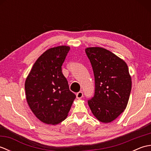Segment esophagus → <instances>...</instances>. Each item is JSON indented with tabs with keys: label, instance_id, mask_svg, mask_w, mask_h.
<instances>
[{
	"label": "esophagus",
	"instance_id": "obj_1",
	"mask_svg": "<svg viewBox=\"0 0 151 151\" xmlns=\"http://www.w3.org/2000/svg\"><path fill=\"white\" fill-rule=\"evenodd\" d=\"M83 97V93L82 91H79L76 93V98L77 99H81Z\"/></svg>",
	"mask_w": 151,
	"mask_h": 151
}]
</instances>
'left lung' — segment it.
Returning <instances> with one entry per match:
<instances>
[{"label": "left lung", "instance_id": "1", "mask_svg": "<svg viewBox=\"0 0 151 151\" xmlns=\"http://www.w3.org/2000/svg\"><path fill=\"white\" fill-rule=\"evenodd\" d=\"M85 51L95 76V95L88 105L99 121L110 123L123 113L129 102L132 89L129 67L103 48L89 47Z\"/></svg>", "mask_w": 151, "mask_h": 151}]
</instances>
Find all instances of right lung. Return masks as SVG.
<instances>
[{"instance_id": "obj_1", "label": "right lung", "mask_w": 151, "mask_h": 151, "mask_svg": "<svg viewBox=\"0 0 151 151\" xmlns=\"http://www.w3.org/2000/svg\"><path fill=\"white\" fill-rule=\"evenodd\" d=\"M68 46L50 48L38 58L25 81L27 101L43 123L57 124L67 117L76 95L62 72Z\"/></svg>"}]
</instances>
